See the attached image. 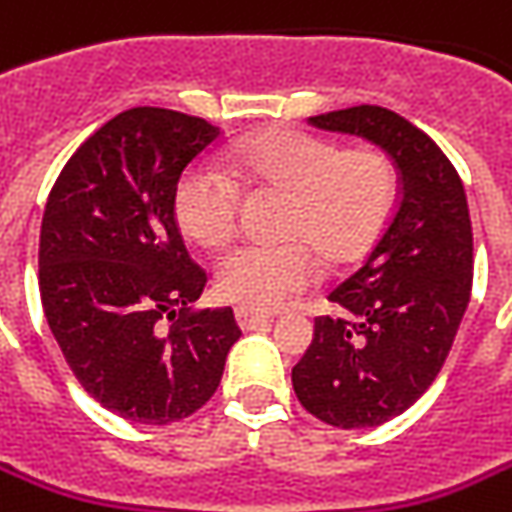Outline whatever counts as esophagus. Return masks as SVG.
<instances>
[{"mask_svg":"<svg viewBox=\"0 0 512 512\" xmlns=\"http://www.w3.org/2000/svg\"><path fill=\"white\" fill-rule=\"evenodd\" d=\"M235 319H238V325H241V330H246V333L269 325V316L255 314V311H249V308H238V311H235Z\"/></svg>","mask_w":512,"mask_h":512,"instance_id":"1","label":"esophagus"}]
</instances>
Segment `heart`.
<instances>
[{
    "label": "heart",
    "instance_id": "1",
    "mask_svg": "<svg viewBox=\"0 0 512 512\" xmlns=\"http://www.w3.org/2000/svg\"><path fill=\"white\" fill-rule=\"evenodd\" d=\"M243 187L283 190L280 241L243 243L218 260L215 288L249 311H274L319 280V255L344 263L381 235L398 173L384 151H339L336 142L297 128H274L235 142L224 170L196 162L173 187V218L190 241L221 249L238 224ZM314 242L313 247L310 243Z\"/></svg>",
    "mask_w": 512,
    "mask_h": 512
}]
</instances>
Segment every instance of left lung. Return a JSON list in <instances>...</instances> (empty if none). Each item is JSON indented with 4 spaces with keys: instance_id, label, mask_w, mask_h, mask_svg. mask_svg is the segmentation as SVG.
I'll return each instance as SVG.
<instances>
[{
    "instance_id": "1",
    "label": "left lung",
    "mask_w": 512,
    "mask_h": 512,
    "mask_svg": "<svg viewBox=\"0 0 512 512\" xmlns=\"http://www.w3.org/2000/svg\"><path fill=\"white\" fill-rule=\"evenodd\" d=\"M370 139L401 176V196L364 266L330 291L339 316H316L291 370L300 403L328 426L367 429L406 412L431 387L471 300L474 235L460 176L437 142L381 106L311 117Z\"/></svg>"
}]
</instances>
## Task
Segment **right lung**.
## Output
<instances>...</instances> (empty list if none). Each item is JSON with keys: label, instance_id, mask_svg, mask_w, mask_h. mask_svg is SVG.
I'll list each match as a JSON object with an SVG mask.
<instances>
[{"label": "right lung", "instance_id": "1", "mask_svg": "<svg viewBox=\"0 0 512 512\" xmlns=\"http://www.w3.org/2000/svg\"><path fill=\"white\" fill-rule=\"evenodd\" d=\"M218 134L182 111H123L72 154L44 207L47 325L81 387L134 423L198 412L241 339L232 308L190 314L207 274L173 218L176 179Z\"/></svg>", "mask_w": 512, "mask_h": 512}]
</instances>
